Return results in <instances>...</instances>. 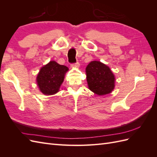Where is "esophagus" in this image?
<instances>
[{"label": "esophagus", "mask_w": 157, "mask_h": 157, "mask_svg": "<svg viewBox=\"0 0 157 157\" xmlns=\"http://www.w3.org/2000/svg\"><path fill=\"white\" fill-rule=\"evenodd\" d=\"M71 65V67H78L80 64L78 62H76L75 63H72Z\"/></svg>", "instance_id": "obj_1"}]
</instances>
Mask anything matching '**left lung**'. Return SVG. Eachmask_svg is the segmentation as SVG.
<instances>
[{"label":"left lung","instance_id":"8db88e82","mask_svg":"<svg viewBox=\"0 0 157 157\" xmlns=\"http://www.w3.org/2000/svg\"><path fill=\"white\" fill-rule=\"evenodd\" d=\"M89 89L99 96L111 93L115 87V76L111 69L100 61H93L86 68Z\"/></svg>","mask_w":157,"mask_h":157}]
</instances>
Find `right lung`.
Listing matches in <instances>:
<instances>
[{"label": "right lung", "mask_w": 157, "mask_h": 157, "mask_svg": "<svg viewBox=\"0 0 157 157\" xmlns=\"http://www.w3.org/2000/svg\"><path fill=\"white\" fill-rule=\"evenodd\" d=\"M68 69L67 67L54 61H50L42 67L36 77L37 85L41 92L45 95H53L58 92Z\"/></svg>", "instance_id": "right-lung-1"}]
</instances>
